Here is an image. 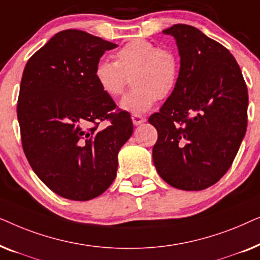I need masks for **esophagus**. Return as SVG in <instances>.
Wrapping results in <instances>:
<instances>
[{"mask_svg":"<svg viewBox=\"0 0 260 260\" xmlns=\"http://www.w3.org/2000/svg\"><path fill=\"white\" fill-rule=\"evenodd\" d=\"M131 119H133V123H134L135 126L141 125L142 123L145 122L144 117H142V116H140V115H133V116H131Z\"/></svg>","mask_w":260,"mask_h":260,"instance_id":"1","label":"esophagus"}]
</instances>
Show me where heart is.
<instances>
[{
    "label": "heart",
    "instance_id": "1",
    "mask_svg": "<svg viewBox=\"0 0 260 260\" xmlns=\"http://www.w3.org/2000/svg\"><path fill=\"white\" fill-rule=\"evenodd\" d=\"M116 61L101 59L95 63L94 79L105 94L117 98L131 77L134 88L120 102V108L134 115L147 112L159 99L169 97L180 77V60L170 49L137 39L115 54Z\"/></svg>",
    "mask_w": 260,
    "mask_h": 260
}]
</instances>
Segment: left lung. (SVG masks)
Here are the masks:
<instances>
[{
	"mask_svg": "<svg viewBox=\"0 0 260 260\" xmlns=\"http://www.w3.org/2000/svg\"><path fill=\"white\" fill-rule=\"evenodd\" d=\"M176 40L180 77L158 112L149 117L157 142L152 159L174 188L202 190L232 166L247 126V86L227 48L188 24L163 30Z\"/></svg>",
	"mask_w": 260,
	"mask_h": 260,
	"instance_id": "1",
	"label": "left lung"
}]
</instances>
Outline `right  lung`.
<instances>
[{
  "label": "right lung",
  "mask_w": 260,
  "mask_h": 260,
  "mask_svg": "<svg viewBox=\"0 0 260 260\" xmlns=\"http://www.w3.org/2000/svg\"><path fill=\"white\" fill-rule=\"evenodd\" d=\"M117 45L86 31L55 34L24 67L17 101L23 151L39 179L60 197L87 201L116 179L118 151L134 131L130 113L94 79V67ZM104 120L109 125L99 126Z\"/></svg>",
  "instance_id": "1"
}]
</instances>
